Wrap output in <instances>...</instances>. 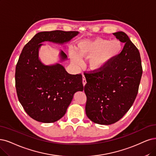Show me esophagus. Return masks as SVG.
Returning a JSON list of instances; mask_svg holds the SVG:
<instances>
[{
  "instance_id": "obj_1",
  "label": "esophagus",
  "mask_w": 156,
  "mask_h": 156,
  "mask_svg": "<svg viewBox=\"0 0 156 156\" xmlns=\"http://www.w3.org/2000/svg\"><path fill=\"white\" fill-rule=\"evenodd\" d=\"M82 82H83V86L86 84V83H87V82H86V79H85V77L84 75H83V76H82Z\"/></svg>"
}]
</instances>
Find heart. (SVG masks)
<instances>
[{"label": "heart", "instance_id": "b5f03b06", "mask_svg": "<svg viewBox=\"0 0 156 156\" xmlns=\"http://www.w3.org/2000/svg\"><path fill=\"white\" fill-rule=\"evenodd\" d=\"M122 49L119 40L97 38L94 40H82L78 43L77 52L70 49L69 54L74 63L81 62V57H89V66L93 69L105 67L116 58Z\"/></svg>", "mask_w": 156, "mask_h": 156}]
</instances>
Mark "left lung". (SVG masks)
Masks as SVG:
<instances>
[{
    "instance_id": "obj_1",
    "label": "left lung",
    "mask_w": 156,
    "mask_h": 156,
    "mask_svg": "<svg viewBox=\"0 0 156 156\" xmlns=\"http://www.w3.org/2000/svg\"><path fill=\"white\" fill-rule=\"evenodd\" d=\"M113 34L125 43L122 52L105 67L84 73L86 115L100 125L116 123L128 112L137 96L143 73L135 45L124 32Z\"/></svg>"
}]
</instances>
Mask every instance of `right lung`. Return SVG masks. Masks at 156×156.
Masks as SVG:
<instances>
[{
    "mask_svg": "<svg viewBox=\"0 0 156 156\" xmlns=\"http://www.w3.org/2000/svg\"><path fill=\"white\" fill-rule=\"evenodd\" d=\"M79 33L55 30L38 33L23 48L15 69V87L19 100L33 119L53 123L64 116L74 94L82 91V75L70 74L60 63L45 66L38 58L41 43L63 44ZM61 60L67 55L61 51Z\"/></svg>",
    "mask_w": 156,
    "mask_h": 156,
    "instance_id": "add662e5",
    "label": "right lung"
}]
</instances>
